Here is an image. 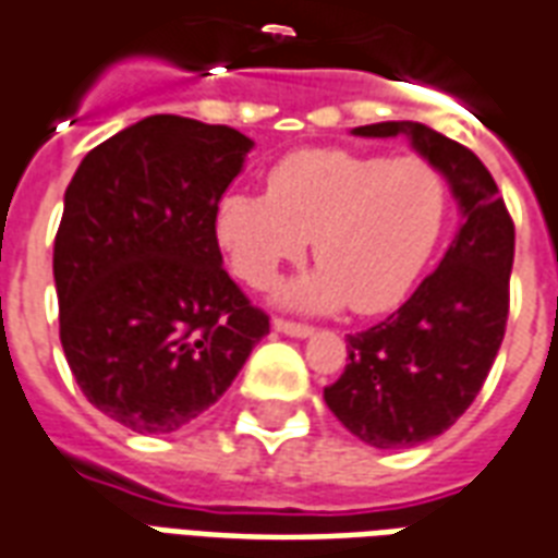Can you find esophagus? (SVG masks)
<instances>
[{
    "mask_svg": "<svg viewBox=\"0 0 558 558\" xmlns=\"http://www.w3.org/2000/svg\"><path fill=\"white\" fill-rule=\"evenodd\" d=\"M271 326H275L278 332L290 335V338H311V335H314V329H311L307 323H292V319H283V317L275 319Z\"/></svg>",
    "mask_w": 558,
    "mask_h": 558,
    "instance_id": "1",
    "label": "esophagus"
}]
</instances>
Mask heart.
Returning a JSON list of instances; mask_svg holds the SVG:
<instances>
[{
	"label": "heart",
	"mask_w": 558,
	"mask_h": 558,
	"mask_svg": "<svg viewBox=\"0 0 558 558\" xmlns=\"http://www.w3.org/2000/svg\"><path fill=\"white\" fill-rule=\"evenodd\" d=\"M450 217L444 171L423 157L314 147L268 171V193H226L217 239L256 290L299 263L314 239L317 271L280 299L305 311L384 314L404 302L441 244Z\"/></svg>",
	"instance_id": "obj_1"
}]
</instances>
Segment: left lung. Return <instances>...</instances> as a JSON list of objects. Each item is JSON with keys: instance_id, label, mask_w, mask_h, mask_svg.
Listing matches in <instances>:
<instances>
[{"instance_id": "obj_1", "label": "left lung", "mask_w": 558, "mask_h": 558, "mask_svg": "<svg viewBox=\"0 0 558 558\" xmlns=\"http://www.w3.org/2000/svg\"><path fill=\"white\" fill-rule=\"evenodd\" d=\"M362 138L408 135L444 171L462 211L453 244L404 305L347 335L344 374L323 389L344 428L377 450L432 441L477 399L505 338L513 266V220L481 159L411 120L356 126Z\"/></svg>"}]
</instances>
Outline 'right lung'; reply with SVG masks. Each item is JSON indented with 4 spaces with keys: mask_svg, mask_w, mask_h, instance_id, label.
Segmentation results:
<instances>
[{
    "mask_svg": "<svg viewBox=\"0 0 558 558\" xmlns=\"http://www.w3.org/2000/svg\"><path fill=\"white\" fill-rule=\"evenodd\" d=\"M253 142L154 114L81 159L53 241L60 341L77 387L132 432L186 426L268 335L226 275L217 205Z\"/></svg>",
    "mask_w": 558,
    "mask_h": 558,
    "instance_id": "1",
    "label": "right lung"
}]
</instances>
